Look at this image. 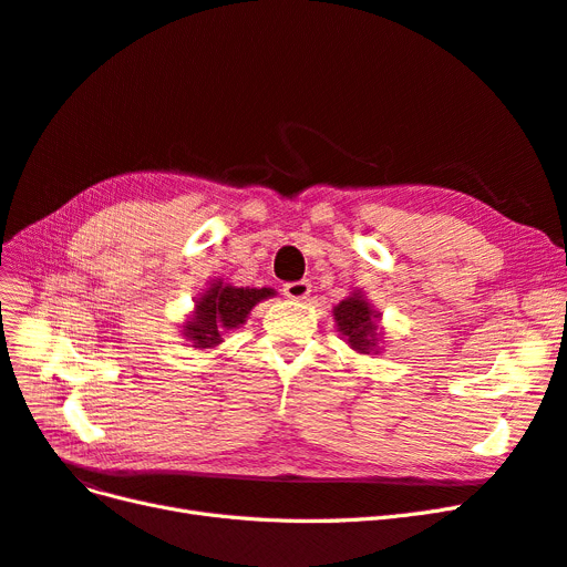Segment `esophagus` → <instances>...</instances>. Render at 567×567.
<instances>
[{
	"mask_svg": "<svg viewBox=\"0 0 567 567\" xmlns=\"http://www.w3.org/2000/svg\"><path fill=\"white\" fill-rule=\"evenodd\" d=\"M310 290H312V284L307 279L290 281V284L284 286V296L290 298V300H305L307 296H310Z\"/></svg>",
	"mask_w": 567,
	"mask_h": 567,
	"instance_id": "esophagus-1",
	"label": "esophagus"
}]
</instances>
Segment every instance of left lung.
Segmentation results:
<instances>
[{
    "label": "left lung",
    "mask_w": 567,
    "mask_h": 567,
    "mask_svg": "<svg viewBox=\"0 0 567 567\" xmlns=\"http://www.w3.org/2000/svg\"><path fill=\"white\" fill-rule=\"evenodd\" d=\"M333 317L338 321L340 333L348 338L354 350L362 354L375 350V342H379V326H375V319H379V315H373L369 302L362 296L354 293L352 298L338 302Z\"/></svg>",
    "instance_id": "obj_1"
}]
</instances>
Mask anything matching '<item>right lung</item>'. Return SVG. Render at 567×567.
I'll return each instance as SVG.
<instances>
[{"instance_id":"obj_1","label":"right lung","mask_w":567,"mask_h":567,"mask_svg":"<svg viewBox=\"0 0 567 567\" xmlns=\"http://www.w3.org/2000/svg\"><path fill=\"white\" fill-rule=\"evenodd\" d=\"M271 296V288H236L217 281L196 302V315L186 321L184 336L194 348H213L221 342V331L241 326L252 307Z\"/></svg>"}]
</instances>
